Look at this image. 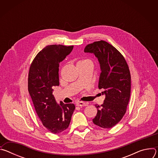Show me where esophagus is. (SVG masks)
Wrapping results in <instances>:
<instances>
[{"instance_id":"1","label":"esophagus","mask_w":158,"mask_h":158,"mask_svg":"<svg viewBox=\"0 0 158 158\" xmlns=\"http://www.w3.org/2000/svg\"><path fill=\"white\" fill-rule=\"evenodd\" d=\"M87 105H88V103L85 102H79L76 103V106H87Z\"/></svg>"}]
</instances>
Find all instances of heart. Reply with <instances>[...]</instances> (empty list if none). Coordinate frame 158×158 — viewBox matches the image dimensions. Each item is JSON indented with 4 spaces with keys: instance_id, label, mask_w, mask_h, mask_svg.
Segmentation results:
<instances>
[{
    "instance_id": "heart-1",
    "label": "heart",
    "mask_w": 158,
    "mask_h": 158,
    "mask_svg": "<svg viewBox=\"0 0 158 158\" xmlns=\"http://www.w3.org/2000/svg\"><path fill=\"white\" fill-rule=\"evenodd\" d=\"M92 64V62L90 60L85 59H82V60L79 61L77 63V64Z\"/></svg>"
}]
</instances>
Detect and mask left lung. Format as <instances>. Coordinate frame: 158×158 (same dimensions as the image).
Returning <instances> with one entry per match:
<instances>
[{
    "label": "left lung",
    "instance_id": "8db88e82",
    "mask_svg": "<svg viewBox=\"0 0 158 158\" xmlns=\"http://www.w3.org/2000/svg\"><path fill=\"white\" fill-rule=\"evenodd\" d=\"M85 52L93 53L100 64L99 89H103L104 103L96 105L98 113L94 124L109 129L116 125L124 116L131 94V74L123 56L104 40L89 44Z\"/></svg>",
    "mask_w": 158,
    "mask_h": 158
}]
</instances>
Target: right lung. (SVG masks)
<instances>
[{
	"label": "right lung",
	"instance_id": "add662e5",
	"mask_svg": "<svg viewBox=\"0 0 158 158\" xmlns=\"http://www.w3.org/2000/svg\"><path fill=\"white\" fill-rule=\"evenodd\" d=\"M73 46L50 45L34 59L29 69L28 91L42 124L53 134L69 127L75 109L74 104H58L52 94L54 86L59 85V67L73 49Z\"/></svg>",
	"mask_w": 158,
	"mask_h": 158
}]
</instances>
